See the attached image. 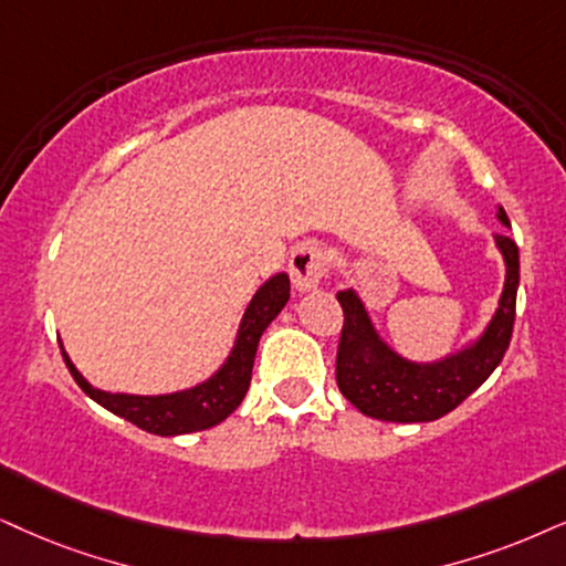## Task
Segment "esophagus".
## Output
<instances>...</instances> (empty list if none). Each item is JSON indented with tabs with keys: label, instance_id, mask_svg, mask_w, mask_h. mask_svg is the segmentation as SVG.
<instances>
[{
	"label": "esophagus",
	"instance_id": "obj_1",
	"mask_svg": "<svg viewBox=\"0 0 566 566\" xmlns=\"http://www.w3.org/2000/svg\"><path fill=\"white\" fill-rule=\"evenodd\" d=\"M324 274H326V259L324 253H321V248L305 242V245L292 250L290 255L292 290L300 292V295H303V292L316 290Z\"/></svg>",
	"mask_w": 566,
	"mask_h": 566
}]
</instances>
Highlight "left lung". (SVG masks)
<instances>
[{"label":"left lung","instance_id":"left-lung-1","mask_svg":"<svg viewBox=\"0 0 566 566\" xmlns=\"http://www.w3.org/2000/svg\"><path fill=\"white\" fill-rule=\"evenodd\" d=\"M496 219L510 230V219L502 206ZM493 245L502 253L506 271L496 311L475 339L439 360L418 363L399 355L378 334L357 290L347 287L336 295L345 311L336 353V386L363 415L389 423H428L452 412L496 370L512 339L520 250L510 234H493Z\"/></svg>","mask_w":566,"mask_h":566}]
</instances>
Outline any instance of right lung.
<instances>
[{"mask_svg": "<svg viewBox=\"0 0 566 566\" xmlns=\"http://www.w3.org/2000/svg\"><path fill=\"white\" fill-rule=\"evenodd\" d=\"M290 300V276L284 271L269 276L266 282L255 290L250 303L242 313L238 334H234V345L224 363L213 370L209 378L188 389L169 391V395H125V391H104L96 389L85 381L70 355L62 357L67 363L70 374L77 386L88 395L93 402H98L106 410L119 415V418L130 420L133 426L156 436H182L206 431V428L219 426L238 410L242 399L248 395L250 376H253L255 349H259L261 334L266 326L279 316Z\"/></svg>", "mask_w": 566, "mask_h": 566, "instance_id": "right-lung-1", "label": "right lung"}]
</instances>
